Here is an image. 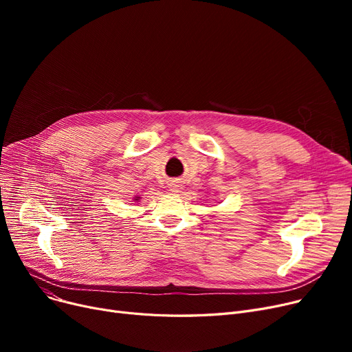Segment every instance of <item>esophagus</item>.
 I'll use <instances>...</instances> for the list:
<instances>
[{
  "mask_svg": "<svg viewBox=\"0 0 352 352\" xmlns=\"http://www.w3.org/2000/svg\"><path fill=\"white\" fill-rule=\"evenodd\" d=\"M182 190V186L178 182V181H173L170 182V191L173 192H179Z\"/></svg>",
  "mask_w": 352,
  "mask_h": 352,
  "instance_id": "esophagus-1",
  "label": "esophagus"
}]
</instances>
